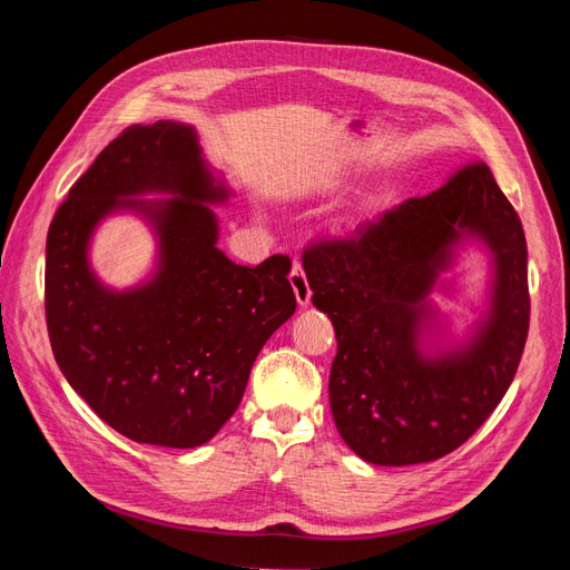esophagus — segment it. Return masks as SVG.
<instances>
[{
	"label": "esophagus",
	"mask_w": 570,
	"mask_h": 570,
	"mask_svg": "<svg viewBox=\"0 0 570 570\" xmlns=\"http://www.w3.org/2000/svg\"><path fill=\"white\" fill-rule=\"evenodd\" d=\"M289 285L292 289H295V297H297V304L302 308H306L308 304H312V287H308V281L304 275V268L302 264H292V271H289Z\"/></svg>",
	"instance_id": "34e87169"
}]
</instances>
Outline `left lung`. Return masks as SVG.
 <instances>
[{
    "label": "left lung",
    "mask_w": 570,
    "mask_h": 570,
    "mask_svg": "<svg viewBox=\"0 0 570 570\" xmlns=\"http://www.w3.org/2000/svg\"><path fill=\"white\" fill-rule=\"evenodd\" d=\"M469 248L487 254L489 283L479 318L456 334L432 295L460 294L443 273ZM304 273L335 327L331 409L356 456L435 461L502 402L528 337V247L485 161L463 164L347 243L308 249Z\"/></svg>",
    "instance_id": "left-lung-1"
}]
</instances>
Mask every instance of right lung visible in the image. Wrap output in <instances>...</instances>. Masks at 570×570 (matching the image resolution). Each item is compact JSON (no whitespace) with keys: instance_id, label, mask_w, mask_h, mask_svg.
Segmentation results:
<instances>
[{"instance_id":"1","label":"right lung","mask_w":570,"mask_h":570,"mask_svg":"<svg viewBox=\"0 0 570 570\" xmlns=\"http://www.w3.org/2000/svg\"><path fill=\"white\" fill-rule=\"evenodd\" d=\"M230 197L195 126L157 120L120 132L51 220V352L68 385L132 442H209L239 406L258 352L295 314L287 256L249 268L218 249L214 206ZM126 213L153 233L155 262L140 284L114 288L89 252L100 223Z\"/></svg>"}]
</instances>
